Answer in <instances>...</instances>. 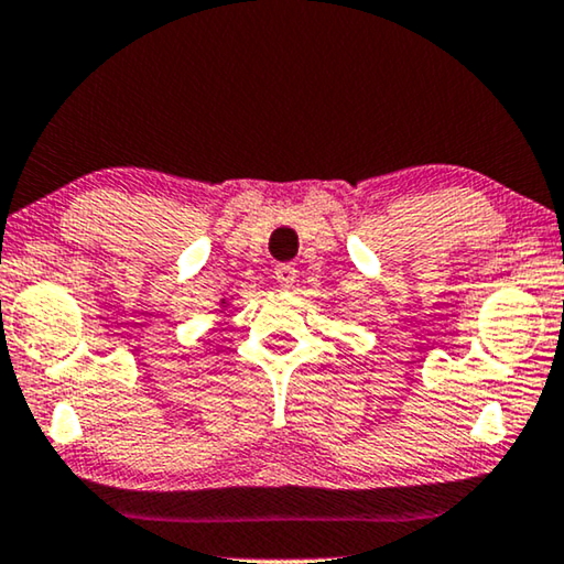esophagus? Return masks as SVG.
I'll return each instance as SVG.
<instances>
[{
  "instance_id": "1",
  "label": "esophagus",
  "mask_w": 564,
  "mask_h": 564,
  "mask_svg": "<svg viewBox=\"0 0 564 564\" xmlns=\"http://www.w3.org/2000/svg\"><path fill=\"white\" fill-rule=\"evenodd\" d=\"M274 280H276V284H280V288L290 290L297 280V269L292 264H276L274 267Z\"/></svg>"
}]
</instances>
